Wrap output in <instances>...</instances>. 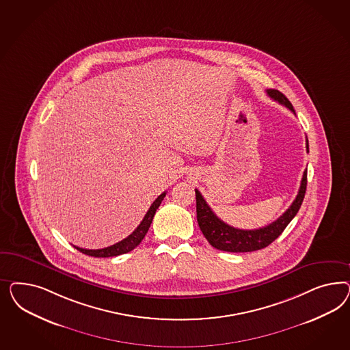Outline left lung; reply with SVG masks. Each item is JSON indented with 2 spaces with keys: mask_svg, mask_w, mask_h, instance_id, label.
Returning <instances> with one entry per match:
<instances>
[{
  "mask_svg": "<svg viewBox=\"0 0 350 350\" xmlns=\"http://www.w3.org/2000/svg\"><path fill=\"white\" fill-rule=\"evenodd\" d=\"M267 95L275 100L277 103L286 106L287 109H290L295 114V110L291 105V103L287 100L286 96L281 94L280 91L267 90ZM307 152H309L308 139ZM306 190H307V170L303 173L300 189L295 200L290 205V208L280 218H277L275 222L258 230H240L223 222L206 204L200 191L195 190L198 223L205 239L209 241V244L212 245L213 247L218 250L230 252V253H247V252L260 250L265 246L272 244L275 239L284 232L287 224L293 221V218L297 215V213L301 206Z\"/></svg>",
  "mask_w": 350,
  "mask_h": 350,
  "instance_id": "8db88e82",
  "label": "left lung"
}]
</instances>
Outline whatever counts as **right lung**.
Wrapping results in <instances>:
<instances>
[{
  "label": "right lung",
  "instance_id": "obj_1",
  "mask_svg": "<svg viewBox=\"0 0 350 350\" xmlns=\"http://www.w3.org/2000/svg\"><path fill=\"white\" fill-rule=\"evenodd\" d=\"M165 193L167 192H163L161 195L158 196V199L155 202L151 204L150 209H148L146 215L144 217L142 222L139 223L137 228L131 233L128 237H126L124 240L119 241L117 244L111 245V246H107L104 249H96V250H90V249H82V247H78L75 246L77 250H79L81 253H83L85 255H90V256H96V258H109V256H117V255L126 254L128 252L133 250L139 243L144 240L145 234L148 233V227L152 222V218L155 215L157 209L159 208L160 204L163 202V199L165 198Z\"/></svg>",
  "mask_w": 350,
  "mask_h": 350
}]
</instances>
